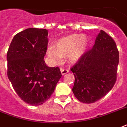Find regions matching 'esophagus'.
<instances>
[{
  "mask_svg": "<svg viewBox=\"0 0 127 127\" xmlns=\"http://www.w3.org/2000/svg\"><path fill=\"white\" fill-rule=\"evenodd\" d=\"M61 72L62 74L64 75V74L68 73V72H69V70L66 69V68H61Z\"/></svg>",
  "mask_w": 127,
  "mask_h": 127,
  "instance_id": "esophagus-1",
  "label": "esophagus"
}]
</instances>
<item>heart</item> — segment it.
Returning <instances> with one entry per match:
<instances>
[{"mask_svg":"<svg viewBox=\"0 0 127 127\" xmlns=\"http://www.w3.org/2000/svg\"><path fill=\"white\" fill-rule=\"evenodd\" d=\"M89 44L90 39L86 35H71L59 39L55 44V48H48L47 55L56 61H60L61 57L67 56L70 61L75 63L85 53Z\"/></svg>","mask_w":127,"mask_h":127,"instance_id":"b5f03b06","label":"heart"}]
</instances>
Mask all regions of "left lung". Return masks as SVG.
<instances>
[{"label":"left lung","mask_w":127,"mask_h":127,"mask_svg":"<svg viewBox=\"0 0 127 127\" xmlns=\"http://www.w3.org/2000/svg\"><path fill=\"white\" fill-rule=\"evenodd\" d=\"M119 61L116 43L101 30L94 47L70 68L75 78L72 92L76 97L92 103L105 96L115 84Z\"/></svg>","instance_id":"obj_1"}]
</instances>
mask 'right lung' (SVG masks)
I'll return each instance as SVG.
<instances>
[{
	"instance_id": "obj_1",
	"label": "right lung",
	"mask_w": 127,
	"mask_h": 127,
	"mask_svg": "<svg viewBox=\"0 0 127 127\" xmlns=\"http://www.w3.org/2000/svg\"><path fill=\"white\" fill-rule=\"evenodd\" d=\"M48 31L28 28L17 33L7 52L8 78L24 102L37 106L49 99L62 74L46 65Z\"/></svg>"
}]
</instances>
